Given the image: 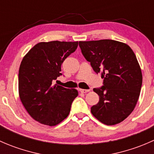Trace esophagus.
<instances>
[{
    "label": "esophagus",
    "mask_w": 154,
    "mask_h": 154,
    "mask_svg": "<svg viewBox=\"0 0 154 154\" xmlns=\"http://www.w3.org/2000/svg\"><path fill=\"white\" fill-rule=\"evenodd\" d=\"M80 92H82V93H87V92H88L90 90L89 89H80Z\"/></svg>",
    "instance_id": "obj_1"
}]
</instances>
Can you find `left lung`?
<instances>
[{
  "label": "left lung",
  "instance_id": "obj_1",
  "mask_svg": "<svg viewBox=\"0 0 154 154\" xmlns=\"http://www.w3.org/2000/svg\"><path fill=\"white\" fill-rule=\"evenodd\" d=\"M83 57L94 72L104 79L93 91L99 101L91 107L93 116L106 125L123 122L133 112L140 94L142 74L133 50L111 39L79 42Z\"/></svg>",
  "mask_w": 154,
  "mask_h": 154
}]
</instances>
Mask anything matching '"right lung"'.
Returning a JSON list of instances; mask_svg holds the SVG:
<instances>
[{
  "instance_id": "add662e5",
  "label": "right lung",
  "mask_w": 154,
  "mask_h": 154,
  "mask_svg": "<svg viewBox=\"0 0 154 154\" xmlns=\"http://www.w3.org/2000/svg\"><path fill=\"white\" fill-rule=\"evenodd\" d=\"M77 46L78 42H40L21 61L18 71L20 99L29 116L39 123L55 126L69 114L78 91L54 86L53 82L62 75V64Z\"/></svg>"
}]
</instances>
